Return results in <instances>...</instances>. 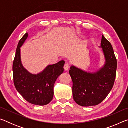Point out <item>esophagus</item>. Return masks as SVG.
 <instances>
[{"mask_svg": "<svg viewBox=\"0 0 128 128\" xmlns=\"http://www.w3.org/2000/svg\"><path fill=\"white\" fill-rule=\"evenodd\" d=\"M69 68V64H68V63H66V64H64V69H65V70H68Z\"/></svg>", "mask_w": 128, "mask_h": 128, "instance_id": "esophagus-1", "label": "esophagus"}]
</instances>
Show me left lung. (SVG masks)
<instances>
[{"mask_svg":"<svg viewBox=\"0 0 128 128\" xmlns=\"http://www.w3.org/2000/svg\"><path fill=\"white\" fill-rule=\"evenodd\" d=\"M106 59L103 68L95 73L84 72L74 66L69 74L73 81V97L83 107L96 106L104 100L113 88L116 79L117 59L112 45L102 36L101 46Z\"/></svg>","mask_w":128,"mask_h":128,"instance_id":"left-lung-1","label":"left lung"}]
</instances>
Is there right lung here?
I'll return each instance as SVG.
<instances>
[{
    "instance_id": "right-lung-1",
    "label": "right lung",
    "mask_w": 128,
    "mask_h": 128,
    "mask_svg": "<svg viewBox=\"0 0 128 128\" xmlns=\"http://www.w3.org/2000/svg\"><path fill=\"white\" fill-rule=\"evenodd\" d=\"M26 33L19 41L13 62V77L15 88L26 100L33 104L44 106L54 97V86L58 77L64 72L65 62L50 65L38 74H32L21 64L20 47L28 38Z\"/></svg>"
}]
</instances>
